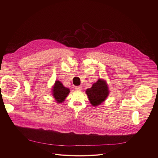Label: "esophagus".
Instances as JSON below:
<instances>
[{
  "instance_id": "1",
  "label": "esophagus",
  "mask_w": 158,
  "mask_h": 158,
  "mask_svg": "<svg viewBox=\"0 0 158 158\" xmlns=\"http://www.w3.org/2000/svg\"><path fill=\"white\" fill-rule=\"evenodd\" d=\"M81 89H82V87H81V86H76L75 87V89L76 90V91H81Z\"/></svg>"
}]
</instances>
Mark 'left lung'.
<instances>
[{
  "label": "left lung",
  "instance_id": "left-lung-1",
  "mask_svg": "<svg viewBox=\"0 0 158 158\" xmlns=\"http://www.w3.org/2000/svg\"><path fill=\"white\" fill-rule=\"evenodd\" d=\"M85 93L93 106H98L103 102L109 94L107 85L102 79H99L91 88L87 89Z\"/></svg>",
  "mask_w": 158,
  "mask_h": 158
}]
</instances>
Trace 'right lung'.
Here are the masks:
<instances>
[{"mask_svg":"<svg viewBox=\"0 0 158 158\" xmlns=\"http://www.w3.org/2000/svg\"><path fill=\"white\" fill-rule=\"evenodd\" d=\"M53 96L57 102H62L69 93V89L64 87L62 84L59 81H56L53 87Z\"/></svg>","mask_w":158,"mask_h":158,"instance_id":"add662e5","label":"right lung"}]
</instances>
